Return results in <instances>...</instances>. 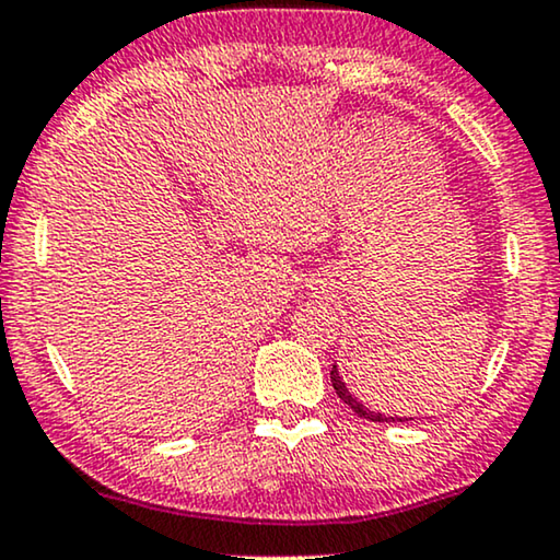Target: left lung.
I'll return each instance as SVG.
<instances>
[{
  "instance_id": "left-lung-1",
  "label": "left lung",
  "mask_w": 560,
  "mask_h": 560,
  "mask_svg": "<svg viewBox=\"0 0 560 560\" xmlns=\"http://www.w3.org/2000/svg\"><path fill=\"white\" fill-rule=\"evenodd\" d=\"M331 386H334V390H337V396L342 398V401L350 406V409L358 413V417H362V419H368V422H396V417H386V413H381V411H370L368 406H362L358 398H354L350 390H347V386H345V381L342 377H339V370H337V365L331 368ZM398 422H404V419H398Z\"/></svg>"
}]
</instances>
